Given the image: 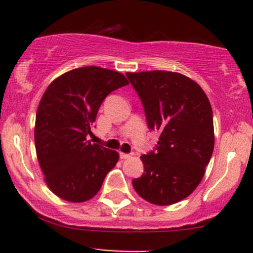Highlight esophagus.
I'll return each mask as SVG.
<instances>
[{
  "label": "esophagus",
  "instance_id": "obj_1",
  "mask_svg": "<svg viewBox=\"0 0 253 253\" xmlns=\"http://www.w3.org/2000/svg\"><path fill=\"white\" fill-rule=\"evenodd\" d=\"M131 157H132L131 154H126V153H120V158H121L122 160L129 159V158H131Z\"/></svg>",
  "mask_w": 253,
  "mask_h": 253
}]
</instances>
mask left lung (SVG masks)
<instances>
[{"instance_id":"obj_1","label":"left lung","mask_w":253,"mask_h":253,"mask_svg":"<svg viewBox=\"0 0 253 253\" xmlns=\"http://www.w3.org/2000/svg\"><path fill=\"white\" fill-rule=\"evenodd\" d=\"M148 126L160 132L157 150L142 155L144 172L132 181L147 202L170 206L202 181L214 149L213 111L203 89L177 72H127Z\"/></svg>"}]
</instances>
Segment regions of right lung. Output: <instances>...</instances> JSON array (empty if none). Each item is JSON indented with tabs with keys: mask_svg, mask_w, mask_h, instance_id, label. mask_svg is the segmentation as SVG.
I'll return each mask as SVG.
<instances>
[{
	"mask_svg": "<svg viewBox=\"0 0 253 253\" xmlns=\"http://www.w3.org/2000/svg\"><path fill=\"white\" fill-rule=\"evenodd\" d=\"M122 73L88 66L71 70L50 83L35 117L37 157L47 187L72 203L93 198L119 153L86 141L104 99L127 85Z\"/></svg>",
	"mask_w": 253,
	"mask_h": 253,
	"instance_id": "add662e5",
	"label": "right lung"
}]
</instances>
